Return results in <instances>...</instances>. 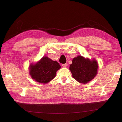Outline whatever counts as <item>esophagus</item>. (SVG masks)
<instances>
[{"instance_id": "obj_1", "label": "esophagus", "mask_w": 122, "mask_h": 122, "mask_svg": "<svg viewBox=\"0 0 122 122\" xmlns=\"http://www.w3.org/2000/svg\"><path fill=\"white\" fill-rule=\"evenodd\" d=\"M62 66L63 67H66L67 66V64H62Z\"/></svg>"}]
</instances>
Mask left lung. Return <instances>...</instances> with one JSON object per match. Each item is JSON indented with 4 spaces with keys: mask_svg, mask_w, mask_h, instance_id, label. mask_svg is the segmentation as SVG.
I'll return each instance as SVG.
<instances>
[{
    "mask_svg": "<svg viewBox=\"0 0 122 122\" xmlns=\"http://www.w3.org/2000/svg\"><path fill=\"white\" fill-rule=\"evenodd\" d=\"M98 68V62L95 60L91 61L78 55L73 59L69 69L74 78L79 83L85 84L94 79Z\"/></svg>",
    "mask_w": 122,
    "mask_h": 122,
    "instance_id": "8db88e82",
    "label": "left lung"
}]
</instances>
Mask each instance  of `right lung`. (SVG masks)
<instances>
[{"label":"right lung","mask_w":122,"mask_h":122,"mask_svg":"<svg viewBox=\"0 0 122 122\" xmlns=\"http://www.w3.org/2000/svg\"><path fill=\"white\" fill-rule=\"evenodd\" d=\"M61 68L58 62L44 56L36 64L30 65L29 74L36 81L45 84L54 78L56 71Z\"/></svg>","instance_id":"1"}]
</instances>
